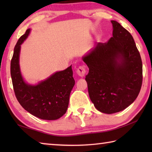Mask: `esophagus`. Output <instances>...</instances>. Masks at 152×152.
Segmentation results:
<instances>
[{
	"instance_id": "34e87169",
	"label": "esophagus",
	"mask_w": 152,
	"mask_h": 152,
	"mask_svg": "<svg viewBox=\"0 0 152 152\" xmlns=\"http://www.w3.org/2000/svg\"><path fill=\"white\" fill-rule=\"evenodd\" d=\"M76 73L79 76H80V77L84 76V75H85V73H86V70H85V68H84V67L83 66H79L76 70Z\"/></svg>"
}]
</instances>
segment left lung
Returning a JSON list of instances; mask_svg holds the SVG:
<instances>
[{
    "instance_id": "1",
    "label": "left lung",
    "mask_w": 152,
    "mask_h": 152,
    "mask_svg": "<svg viewBox=\"0 0 152 152\" xmlns=\"http://www.w3.org/2000/svg\"><path fill=\"white\" fill-rule=\"evenodd\" d=\"M113 36L82 57L89 68L86 76L90 99L96 109L106 114L124 110L140 93L142 61L132 35L111 20Z\"/></svg>"
}]
</instances>
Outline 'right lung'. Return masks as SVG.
<instances>
[{
    "label": "right lung",
    "mask_w": 152,
    "mask_h": 152,
    "mask_svg": "<svg viewBox=\"0 0 152 152\" xmlns=\"http://www.w3.org/2000/svg\"><path fill=\"white\" fill-rule=\"evenodd\" d=\"M28 29L15 45L11 62V75L15 96L31 114L43 120H56L66 113L72 89L75 84L72 66L56 72L47 79L32 85L27 83L20 70V45L30 33Z\"/></svg>",
    "instance_id": "1"
}]
</instances>
